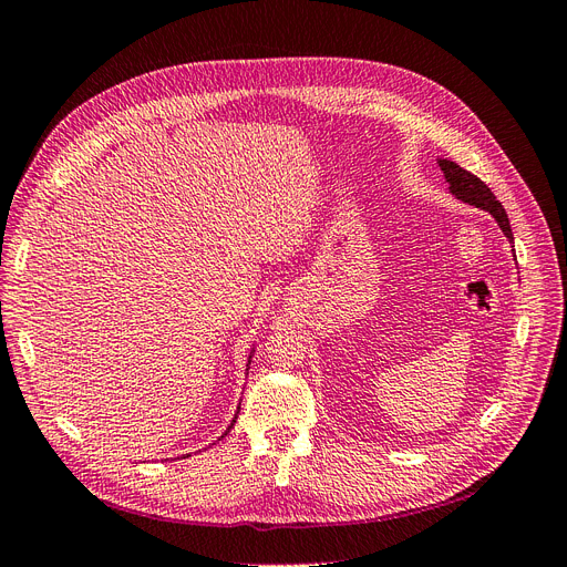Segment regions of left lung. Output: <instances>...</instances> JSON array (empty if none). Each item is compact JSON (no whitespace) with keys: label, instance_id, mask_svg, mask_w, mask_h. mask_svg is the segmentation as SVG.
Listing matches in <instances>:
<instances>
[{"label":"left lung","instance_id":"obj_1","mask_svg":"<svg viewBox=\"0 0 567 567\" xmlns=\"http://www.w3.org/2000/svg\"><path fill=\"white\" fill-rule=\"evenodd\" d=\"M439 167H442V173L449 182V192L457 200L486 209V213H491L493 219L497 221V226L502 228V234H505L509 240H514L505 207L499 205V200H495L493 192L484 182H481L476 175H472L470 171H465V167H460L457 163L449 161V158H439Z\"/></svg>","mask_w":567,"mask_h":567}]
</instances>
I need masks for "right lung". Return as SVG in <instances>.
Returning <instances> with one entry per match:
<instances>
[{"label": "right lung", "mask_w": 567, "mask_h": 567, "mask_svg": "<svg viewBox=\"0 0 567 567\" xmlns=\"http://www.w3.org/2000/svg\"><path fill=\"white\" fill-rule=\"evenodd\" d=\"M247 362H251V352H249V360H247ZM247 367H249V364H247ZM238 411H240V406H238ZM238 411H236V417H238ZM236 417H234V421H230L228 430H230V427H234V423H236ZM228 430H226V432H228ZM226 432H224V434H226ZM224 434H221V436H224Z\"/></svg>", "instance_id": "add662e5"}]
</instances>
